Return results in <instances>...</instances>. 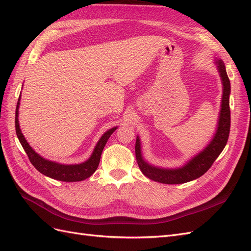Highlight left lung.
<instances>
[{"mask_svg":"<svg viewBox=\"0 0 251 251\" xmlns=\"http://www.w3.org/2000/svg\"><path fill=\"white\" fill-rule=\"evenodd\" d=\"M220 76L222 78L223 83V96H222V108L220 113L218 130L214 139L208 144L199 155L194 157L191 161L181 169L177 170H166L159 169L148 164L142 159L140 141L137 137L135 144V154L137 159L138 166L144 176H147L151 180L160 182L165 184H180L185 182L195 180L201 177L206 173L210 166L216 161V159L221 154V151L225 148L227 140L229 137L230 132V109H229V94H230V81L227 76L225 65L221 59H218L217 63Z\"/></svg>","mask_w":251,"mask_h":251,"instance_id":"obj_1","label":"left lung"}]
</instances>
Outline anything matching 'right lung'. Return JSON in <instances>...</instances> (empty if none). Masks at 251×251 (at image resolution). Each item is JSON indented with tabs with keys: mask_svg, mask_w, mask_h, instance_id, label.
Returning <instances> with one entry per match:
<instances>
[{
	"mask_svg": "<svg viewBox=\"0 0 251 251\" xmlns=\"http://www.w3.org/2000/svg\"><path fill=\"white\" fill-rule=\"evenodd\" d=\"M20 100H21V96L19 97L17 109H16V132L23 149L25 150L30 162L32 163L34 168L40 173L44 174L45 176L50 177L55 180H59V181H65V182L82 181L89 178L91 175H93V173L98 168V164H100V156L105 143H107L110 136L117 127H112L111 130L105 132L102 135V137L96 144L93 154L91 155L90 159L86 162L80 163V164H73V165H66V164L52 162V161L46 160V159H44L39 154L35 153V151L32 150V148L28 144L24 136H23L20 128V125H19V119H18Z\"/></svg>",
	"mask_w": 251,
	"mask_h": 251,
	"instance_id": "1",
	"label": "right lung"
}]
</instances>
